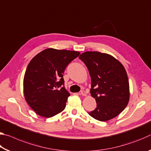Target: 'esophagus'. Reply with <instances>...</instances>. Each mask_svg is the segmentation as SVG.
Instances as JSON below:
<instances>
[{
	"instance_id": "34e87169",
	"label": "esophagus",
	"mask_w": 151,
	"mask_h": 151,
	"mask_svg": "<svg viewBox=\"0 0 151 151\" xmlns=\"http://www.w3.org/2000/svg\"><path fill=\"white\" fill-rule=\"evenodd\" d=\"M79 94H80V95H83V96H86V92L84 91V90H81L80 93H79Z\"/></svg>"
}]
</instances>
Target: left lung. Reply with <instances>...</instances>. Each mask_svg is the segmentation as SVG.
<instances>
[{"label": "left lung", "instance_id": "obj_1", "mask_svg": "<svg viewBox=\"0 0 151 151\" xmlns=\"http://www.w3.org/2000/svg\"><path fill=\"white\" fill-rule=\"evenodd\" d=\"M85 64L91 78V94L96 108L89 115L106 121L123 111L129 101V83L123 65L112 56L87 51L79 56Z\"/></svg>", "mask_w": 151, "mask_h": 151}]
</instances>
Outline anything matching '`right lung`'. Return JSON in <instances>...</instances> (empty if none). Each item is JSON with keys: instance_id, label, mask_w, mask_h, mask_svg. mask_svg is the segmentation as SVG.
Listing matches in <instances>:
<instances>
[{"instance_id": "add662e5", "label": "right lung", "mask_w": 151, "mask_h": 151, "mask_svg": "<svg viewBox=\"0 0 151 151\" xmlns=\"http://www.w3.org/2000/svg\"><path fill=\"white\" fill-rule=\"evenodd\" d=\"M80 52L47 48L30 60L24 74L27 103L39 115L50 118L62 112L70 94L64 85L66 66Z\"/></svg>"}]
</instances>
